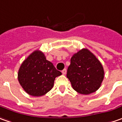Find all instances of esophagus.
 Returning <instances> with one entry per match:
<instances>
[{"label":"esophagus","mask_w":122,"mask_h":122,"mask_svg":"<svg viewBox=\"0 0 122 122\" xmlns=\"http://www.w3.org/2000/svg\"><path fill=\"white\" fill-rule=\"evenodd\" d=\"M66 73H67V69H64L62 71V73H63V75H65Z\"/></svg>","instance_id":"obj_1"}]
</instances>
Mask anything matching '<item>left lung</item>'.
Wrapping results in <instances>:
<instances>
[{"label": "left lung", "instance_id": "8db88e82", "mask_svg": "<svg viewBox=\"0 0 122 122\" xmlns=\"http://www.w3.org/2000/svg\"><path fill=\"white\" fill-rule=\"evenodd\" d=\"M67 77L75 91L89 95L100 87L104 78V70L96 55L83 48L73 55Z\"/></svg>", "mask_w": 122, "mask_h": 122}]
</instances>
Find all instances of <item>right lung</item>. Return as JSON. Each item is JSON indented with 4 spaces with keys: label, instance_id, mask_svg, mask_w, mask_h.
<instances>
[{
    "label": "right lung",
    "instance_id": "1",
    "mask_svg": "<svg viewBox=\"0 0 122 122\" xmlns=\"http://www.w3.org/2000/svg\"><path fill=\"white\" fill-rule=\"evenodd\" d=\"M62 73L57 71L40 50H35L23 61L18 71V80L30 96L40 97L53 88L55 78Z\"/></svg>",
    "mask_w": 122,
    "mask_h": 122
}]
</instances>
